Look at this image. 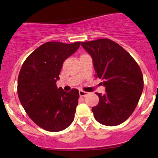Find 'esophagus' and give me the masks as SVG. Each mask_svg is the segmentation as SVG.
Instances as JSON below:
<instances>
[{"instance_id":"1","label":"esophagus","mask_w":158,"mask_h":158,"mask_svg":"<svg viewBox=\"0 0 158 158\" xmlns=\"http://www.w3.org/2000/svg\"><path fill=\"white\" fill-rule=\"evenodd\" d=\"M79 95H80V96H82V97H85V96H86V95L89 94L88 92H84V91H82V90L79 91Z\"/></svg>"}]
</instances>
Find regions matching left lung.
Segmentation results:
<instances>
[{
    "mask_svg": "<svg viewBox=\"0 0 158 158\" xmlns=\"http://www.w3.org/2000/svg\"><path fill=\"white\" fill-rule=\"evenodd\" d=\"M91 56L96 76L102 79L106 93H96L99 102L92 111L100 124L115 126L123 123L138 105L144 87L141 70L131 56L109 39L82 42Z\"/></svg>",
    "mask_w": 158,
    "mask_h": 158,
    "instance_id": "8db88e82",
    "label": "left lung"
}]
</instances>
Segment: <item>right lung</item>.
<instances>
[{"mask_svg":"<svg viewBox=\"0 0 158 158\" xmlns=\"http://www.w3.org/2000/svg\"><path fill=\"white\" fill-rule=\"evenodd\" d=\"M79 46L80 42H47L35 49L20 69L19 99L30 118L44 130L60 131L74 120L79 90L65 92L61 87L57 88L56 82L63 63Z\"/></svg>","mask_w":158,"mask_h":158,"instance_id":"1","label":"right lung"}]
</instances>
